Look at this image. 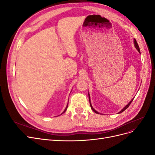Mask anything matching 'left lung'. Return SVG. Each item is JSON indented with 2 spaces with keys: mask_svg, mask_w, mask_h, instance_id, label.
<instances>
[{
  "mask_svg": "<svg viewBox=\"0 0 155 155\" xmlns=\"http://www.w3.org/2000/svg\"><path fill=\"white\" fill-rule=\"evenodd\" d=\"M134 46H135V48H137V50L138 51V52L139 53H140V48H139V46H138V43H137V41H136V39H134ZM88 94V97H89V102H90V105H91V109H92V110L94 111V112H96V114H100V112H98L97 111H96L94 109V108L92 107V104H91V97H90V94ZM134 97H133V99L132 100H131L130 101V102L129 103V104H127V105L126 106H125V107H124L123 108V109H121V111H120L119 112H118V114H120V113H121V112H124L125 109H127V108L129 107V106L130 105V104H131V102H132L133 101V100H134Z\"/></svg>",
  "mask_w": 155,
  "mask_h": 155,
  "instance_id": "8db88e82",
  "label": "left lung"
}]
</instances>
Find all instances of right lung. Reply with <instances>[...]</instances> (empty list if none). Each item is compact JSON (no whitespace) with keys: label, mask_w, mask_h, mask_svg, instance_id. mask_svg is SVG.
Returning <instances> with one entry per match:
<instances>
[{"label":"right lung","mask_w":155,"mask_h":155,"mask_svg":"<svg viewBox=\"0 0 155 155\" xmlns=\"http://www.w3.org/2000/svg\"><path fill=\"white\" fill-rule=\"evenodd\" d=\"M68 104H67V107H66V108H65V109L64 110V111L62 112V113L61 114H63V113H64V112H65V111H66L67 110V107H68Z\"/></svg>","instance_id":"1"}]
</instances>
